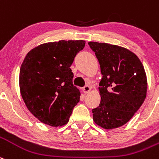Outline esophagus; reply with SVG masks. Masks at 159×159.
Here are the masks:
<instances>
[{
	"mask_svg": "<svg viewBox=\"0 0 159 159\" xmlns=\"http://www.w3.org/2000/svg\"><path fill=\"white\" fill-rule=\"evenodd\" d=\"M90 91H91V88H90L89 85H85V86L83 88V92H84L85 94H86V93H89Z\"/></svg>",
	"mask_w": 159,
	"mask_h": 159,
	"instance_id": "esophagus-1",
	"label": "esophagus"
}]
</instances>
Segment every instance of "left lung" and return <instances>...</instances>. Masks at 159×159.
<instances>
[{"instance_id": "1", "label": "left lung", "mask_w": 159, "mask_h": 159, "mask_svg": "<svg viewBox=\"0 0 159 159\" xmlns=\"http://www.w3.org/2000/svg\"><path fill=\"white\" fill-rule=\"evenodd\" d=\"M100 65V106L93 110V121L105 129L126 124L146 98L148 81L144 67L135 53L107 43L90 41Z\"/></svg>"}]
</instances>
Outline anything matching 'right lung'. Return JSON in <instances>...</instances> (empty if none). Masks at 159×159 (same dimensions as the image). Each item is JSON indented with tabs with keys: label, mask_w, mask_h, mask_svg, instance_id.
Here are the masks:
<instances>
[{
	"label": "right lung",
	"mask_w": 159,
	"mask_h": 159,
	"mask_svg": "<svg viewBox=\"0 0 159 159\" xmlns=\"http://www.w3.org/2000/svg\"><path fill=\"white\" fill-rule=\"evenodd\" d=\"M83 40L44 43L26 54L19 70V89L30 112L50 126L64 125L80 100L70 67Z\"/></svg>",
	"instance_id": "obj_1"
}]
</instances>
